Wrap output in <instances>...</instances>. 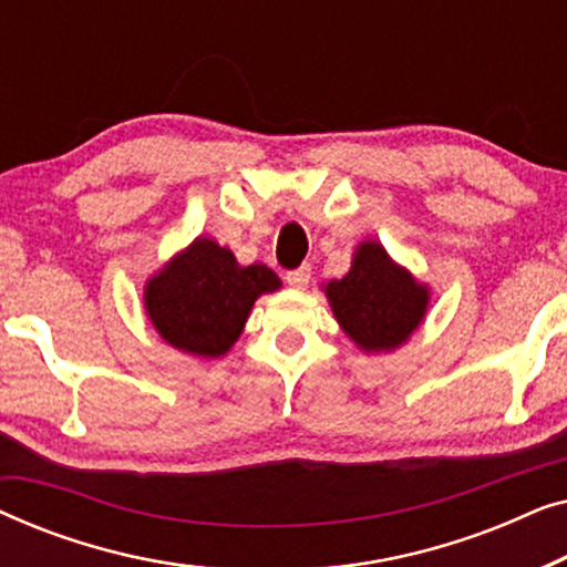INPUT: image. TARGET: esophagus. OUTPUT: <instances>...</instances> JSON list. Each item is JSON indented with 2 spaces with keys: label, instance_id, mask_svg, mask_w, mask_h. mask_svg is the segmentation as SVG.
<instances>
[{
  "label": "esophagus",
  "instance_id": "34e87169",
  "mask_svg": "<svg viewBox=\"0 0 567 567\" xmlns=\"http://www.w3.org/2000/svg\"><path fill=\"white\" fill-rule=\"evenodd\" d=\"M309 274H312V268L309 266H299L293 270H286V284L293 286V289H305L309 284Z\"/></svg>",
  "mask_w": 567,
  "mask_h": 567
}]
</instances>
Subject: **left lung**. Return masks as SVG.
I'll use <instances>...</instances> for the list:
<instances>
[{"instance_id":"left-lung-1","label":"left lung","mask_w":567,"mask_h":567,"mask_svg":"<svg viewBox=\"0 0 567 567\" xmlns=\"http://www.w3.org/2000/svg\"><path fill=\"white\" fill-rule=\"evenodd\" d=\"M340 330L363 353H392L421 328L431 305L429 284L392 260L377 239L355 247L351 270L322 284Z\"/></svg>"}]
</instances>
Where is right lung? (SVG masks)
Listing matches in <instances>:
<instances>
[{
    "mask_svg": "<svg viewBox=\"0 0 567 567\" xmlns=\"http://www.w3.org/2000/svg\"><path fill=\"white\" fill-rule=\"evenodd\" d=\"M281 286L268 266H239L229 247L198 235L146 278L144 312L167 346L219 359L243 336L255 301Z\"/></svg>",
    "mask_w": 567,
    "mask_h": 567,
    "instance_id": "right-lung-1",
    "label": "right lung"
}]
</instances>
